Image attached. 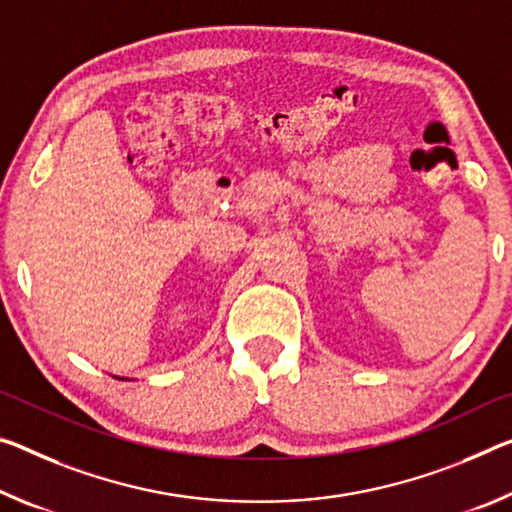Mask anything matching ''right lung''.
Returning a JSON list of instances; mask_svg holds the SVG:
<instances>
[{
    "label": "right lung",
    "instance_id": "obj_1",
    "mask_svg": "<svg viewBox=\"0 0 512 512\" xmlns=\"http://www.w3.org/2000/svg\"><path fill=\"white\" fill-rule=\"evenodd\" d=\"M116 378H118V376H116ZM123 380H125V378H123Z\"/></svg>",
    "mask_w": 512,
    "mask_h": 512
}]
</instances>
